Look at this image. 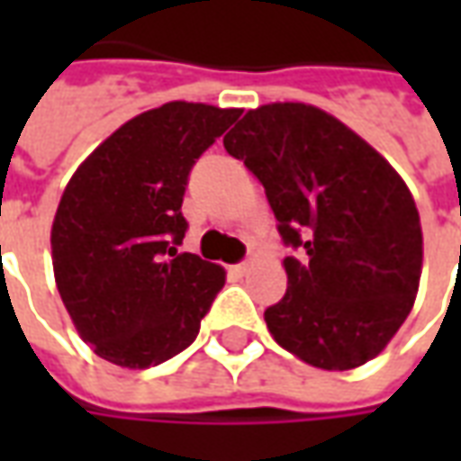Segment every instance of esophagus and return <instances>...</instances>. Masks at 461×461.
Instances as JSON below:
<instances>
[{
	"instance_id": "34e87169",
	"label": "esophagus",
	"mask_w": 461,
	"mask_h": 461,
	"mask_svg": "<svg viewBox=\"0 0 461 461\" xmlns=\"http://www.w3.org/2000/svg\"><path fill=\"white\" fill-rule=\"evenodd\" d=\"M231 274H237V276H244L247 271H249V261H241V264H234V267H230Z\"/></svg>"
}]
</instances>
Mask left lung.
<instances>
[{
	"mask_svg": "<svg viewBox=\"0 0 461 461\" xmlns=\"http://www.w3.org/2000/svg\"><path fill=\"white\" fill-rule=\"evenodd\" d=\"M224 148L267 190L286 257V296L264 311L289 353L321 370L380 356L412 311L420 212L405 180L336 115L309 104L247 111Z\"/></svg>",
	"mask_w": 461,
	"mask_h": 461,
	"instance_id": "1",
	"label": "left lung"
}]
</instances>
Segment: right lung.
I'll return each instance as SVG.
<instances>
[{
    "mask_svg": "<svg viewBox=\"0 0 461 461\" xmlns=\"http://www.w3.org/2000/svg\"><path fill=\"white\" fill-rule=\"evenodd\" d=\"M240 108L170 104L135 115L86 158L51 224L56 289L81 340L131 370L190 346L227 271L177 251L192 165Z\"/></svg>",
    "mask_w": 461,
    "mask_h": 461,
    "instance_id": "add662e5",
    "label": "right lung"
}]
</instances>
